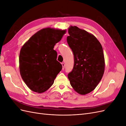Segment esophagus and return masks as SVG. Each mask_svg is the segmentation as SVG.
I'll list each match as a JSON object with an SVG mask.
<instances>
[{
  "mask_svg": "<svg viewBox=\"0 0 126 126\" xmlns=\"http://www.w3.org/2000/svg\"><path fill=\"white\" fill-rule=\"evenodd\" d=\"M62 66H63V70L64 69V63H62Z\"/></svg>",
  "mask_w": 126,
  "mask_h": 126,
  "instance_id": "obj_1",
  "label": "esophagus"
}]
</instances>
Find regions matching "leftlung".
Masks as SVG:
<instances>
[{
  "mask_svg": "<svg viewBox=\"0 0 126 126\" xmlns=\"http://www.w3.org/2000/svg\"><path fill=\"white\" fill-rule=\"evenodd\" d=\"M68 33L67 41L73 52L74 65L68 77L76 92L86 94L94 89L104 75L102 47L93 35L77 27L70 26Z\"/></svg>",
  "mask_w": 126,
  "mask_h": 126,
  "instance_id": "left-lung-1",
  "label": "left lung"
}]
</instances>
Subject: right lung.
I'll list each match as a JSON object with an SVG mask.
<instances>
[{
    "label": "right lung",
    "mask_w": 126,
    "mask_h": 126,
    "mask_svg": "<svg viewBox=\"0 0 126 126\" xmlns=\"http://www.w3.org/2000/svg\"><path fill=\"white\" fill-rule=\"evenodd\" d=\"M65 32V30L44 28L34 34L22 47L19 54L20 73L32 91L38 93L46 91L62 69L54 48Z\"/></svg>",
    "instance_id": "right-lung-1"
}]
</instances>
